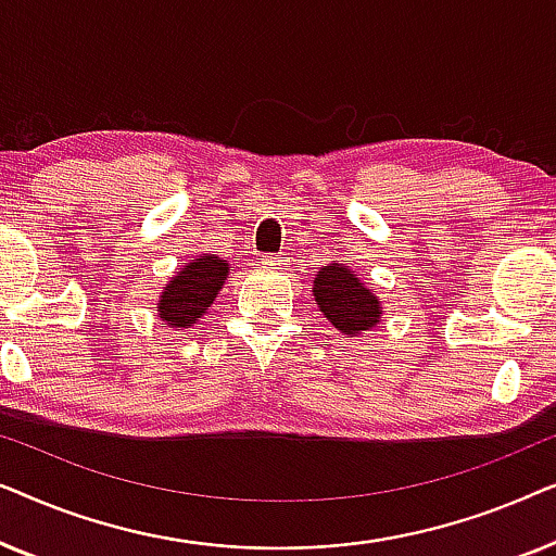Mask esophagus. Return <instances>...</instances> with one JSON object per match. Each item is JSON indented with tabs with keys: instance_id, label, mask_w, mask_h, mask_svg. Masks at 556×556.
Wrapping results in <instances>:
<instances>
[{
	"instance_id": "34e87169",
	"label": "esophagus",
	"mask_w": 556,
	"mask_h": 556,
	"mask_svg": "<svg viewBox=\"0 0 556 556\" xmlns=\"http://www.w3.org/2000/svg\"><path fill=\"white\" fill-rule=\"evenodd\" d=\"M261 263L265 265V268H278V270L288 268V261L283 255H263Z\"/></svg>"
}]
</instances>
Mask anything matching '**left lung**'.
I'll list each match as a JSON object with an SVG mask.
<instances>
[{
    "label": "left lung",
    "mask_w": 556,
    "mask_h": 556,
    "mask_svg": "<svg viewBox=\"0 0 556 556\" xmlns=\"http://www.w3.org/2000/svg\"><path fill=\"white\" fill-rule=\"evenodd\" d=\"M314 299L341 337H359L382 321V299L346 263L331 261L316 273Z\"/></svg>",
    "instance_id": "1"
}]
</instances>
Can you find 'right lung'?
<instances>
[{
    "mask_svg": "<svg viewBox=\"0 0 556 556\" xmlns=\"http://www.w3.org/2000/svg\"><path fill=\"white\" fill-rule=\"evenodd\" d=\"M230 276V263L223 257L202 253L177 268L172 280H166L156 301V316L174 331H185L207 314L215 303L219 288Z\"/></svg>",
    "mask_w": 556,
    "mask_h": 556,
    "instance_id": "obj_1",
    "label": "right lung"
}]
</instances>
